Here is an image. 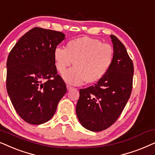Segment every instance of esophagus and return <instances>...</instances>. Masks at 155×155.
<instances>
[{"label": "esophagus", "mask_w": 155, "mask_h": 155, "mask_svg": "<svg viewBox=\"0 0 155 155\" xmlns=\"http://www.w3.org/2000/svg\"><path fill=\"white\" fill-rule=\"evenodd\" d=\"M67 90L68 91H71V90H72L73 89V87H72V86H69V85H67Z\"/></svg>", "instance_id": "esophagus-1"}]
</instances>
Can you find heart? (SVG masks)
Masks as SVG:
<instances>
[{
	"label": "heart",
	"instance_id": "1",
	"mask_svg": "<svg viewBox=\"0 0 155 155\" xmlns=\"http://www.w3.org/2000/svg\"><path fill=\"white\" fill-rule=\"evenodd\" d=\"M114 51L110 45L97 39L84 37L67 42L65 49L57 47L54 51L55 67L63 73L74 62V67L63 74L64 81L80 85L99 81L108 71L113 64Z\"/></svg>",
	"mask_w": 155,
	"mask_h": 155
}]
</instances>
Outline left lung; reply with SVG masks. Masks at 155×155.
I'll return each mask as SVG.
<instances>
[{"mask_svg":"<svg viewBox=\"0 0 155 155\" xmlns=\"http://www.w3.org/2000/svg\"><path fill=\"white\" fill-rule=\"evenodd\" d=\"M114 57L108 71L94 86L79 90L76 113L80 123L93 132L106 130L123 112L133 88V63L125 47L110 35Z\"/></svg>","mask_w":155,"mask_h":155,"instance_id":"left-lung-1","label":"left lung"}]
</instances>
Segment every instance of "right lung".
<instances>
[{
	"label": "right lung",
	"mask_w": 155,
	"mask_h": 155,
	"mask_svg": "<svg viewBox=\"0 0 155 155\" xmlns=\"http://www.w3.org/2000/svg\"><path fill=\"white\" fill-rule=\"evenodd\" d=\"M65 39L61 32L34 28L15 45L7 60L6 88L22 119L32 125L49 121L67 93L55 67L54 51Z\"/></svg>",
	"instance_id": "right-lung-1"
}]
</instances>
